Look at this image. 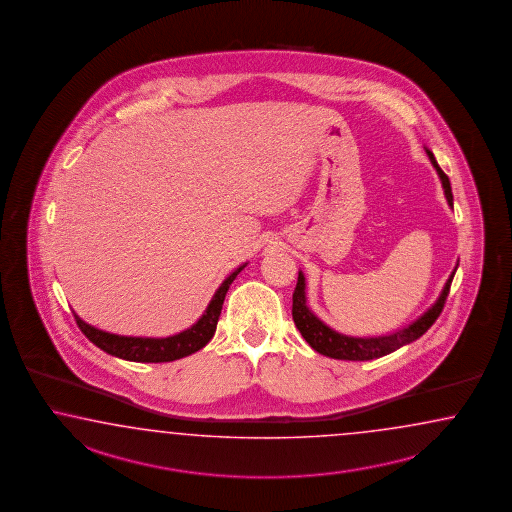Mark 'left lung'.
I'll use <instances>...</instances> for the list:
<instances>
[{"mask_svg": "<svg viewBox=\"0 0 512 512\" xmlns=\"http://www.w3.org/2000/svg\"><path fill=\"white\" fill-rule=\"evenodd\" d=\"M427 155L431 159V163L437 170L438 177L442 181V188H444V194H446V200H448L449 207H453V194H451V185H449L448 175L442 172V168L438 166L437 159L433 155V151L427 150ZM459 266V264H457ZM457 266L455 270L449 275L444 290L440 292L438 300L427 309V311L414 320L411 325L399 329L396 333H390V335H383V337H348V335H342L337 333L335 329H331L329 325H325L314 312L307 307V296H305V275L298 274V285L296 290L292 294V318H294V324L300 329L301 337L305 338L309 342L314 351L322 353L325 357H331V359H340V361H372V359H379L383 355H388L396 349L403 348L407 344L414 342L416 338L422 337L425 331L431 327V325L437 322L440 312L444 309V303L448 298L449 287H451V281H453V275L457 272Z\"/></svg>", "mask_w": 512, "mask_h": 512, "instance_id": "1", "label": "left lung"}]
</instances>
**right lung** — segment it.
I'll return each instance as SVG.
<instances>
[{"instance_id": "add662e5", "label": "right lung", "mask_w": 512, "mask_h": 512, "mask_svg": "<svg viewBox=\"0 0 512 512\" xmlns=\"http://www.w3.org/2000/svg\"><path fill=\"white\" fill-rule=\"evenodd\" d=\"M246 264L238 266L233 274L225 279L220 288L214 292L211 303L207 305L205 312L201 314L200 320L192 327H188L185 331L177 333L174 337L166 338H142V337H122V335H113V333H105L101 329H96L87 322H83L74 312L75 322L79 325V329L83 331V335L96 344L98 348L103 349L105 353L114 355L118 359L133 362H170L183 359L187 355L196 353L198 349L209 344V340L214 337L216 324L222 312L225 294L231 287V283L235 281Z\"/></svg>"}]
</instances>
